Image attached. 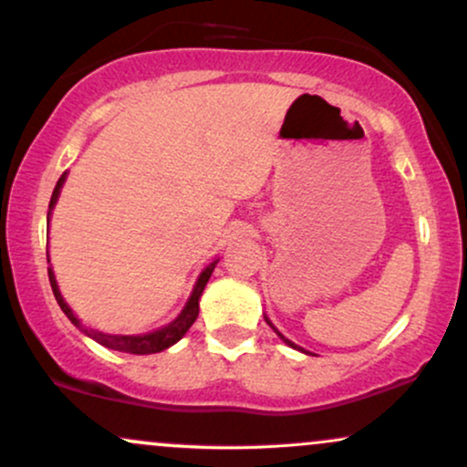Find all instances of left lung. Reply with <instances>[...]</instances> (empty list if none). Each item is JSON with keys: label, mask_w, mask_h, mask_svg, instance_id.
I'll return each mask as SVG.
<instances>
[{"label": "left lung", "mask_w": 467, "mask_h": 467, "mask_svg": "<svg viewBox=\"0 0 467 467\" xmlns=\"http://www.w3.org/2000/svg\"><path fill=\"white\" fill-rule=\"evenodd\" d=\"M265 323H267V325H270V327H272V329H275V331H276V327H275V325H272V323H270V320H267V318H265ZM276 334H278V331H276ZM278 337H281V340H283V342H287V345H289V347H294V349H301V347H296V345H294V342H292V340H287V337H285V336H283V334H278ZM301 351H303V349H301Z\"/></svg>", "instance_id": "8db88e82"}]
</instances>
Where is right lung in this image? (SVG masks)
<instances>
[{
    "label": "right lung",
    "instance_id": "obj_1",
    "mask_svg": "<svg viewBox=\"0 0 467 467\" xmlns=\"http://www.w3.org/2000/svg\"><path fill=\"white\" fill-rule=\"evenodd\" d=\"M63 182H66V173L61 175L57 182L55 191H52V197H50V206H47V222H50V213L52 208H55V203L58 200V192H61V186ZM50 261V259H47ZM215 259L211 265L203 267V272L197 278L195 287H192L191 292V298L186 301L184 309H182L178 318L173 320V323H169L162 329H155V331H149V334H140V336H120V334H103V331H94V329H85L83 325H80V320L74 316L72 309H69V305L63 301L61 292H58V285H57V278H55V272H52V267H47V276H50V285H52V292H55V298L58 303V307L63 309V314L67 316L69 320H72V325H77L80 331H85L89 337H94L99 345L107 347V349H114V351H125V353H136V356H147V353H158V351H164L169 349L171 345H175V342L180 340L182 336L186 334V331L191 329V325L197 320V314H200V296L203 292V287H206L208 278H211L213 270H215L217 265Z\"/></svg>",
    "mask_w": 467,
    "mask_h": 467
}]
</instances>
